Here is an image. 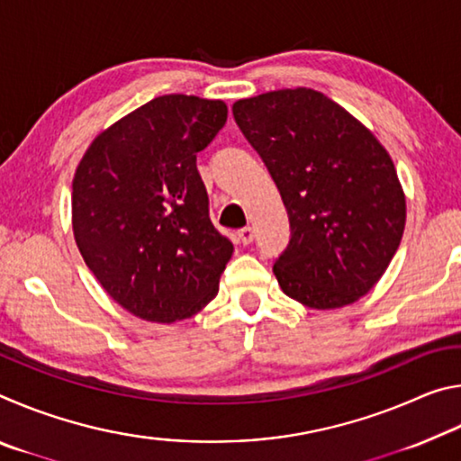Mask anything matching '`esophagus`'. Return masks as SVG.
<instances>
[{"label": "esophagus", "mask_w": 461, "mask_h": 461, "mask_svg": "<svg viewBox=\"0 0 461 461\" xmlns=\"http://www.w3.org/2000/svg\"><path fill=\"white\" fill-rule=\"evenodd\" d=\"M238 240H240V244H244V246H248V244H252L254 241V230L252 228H241L240 231H238Z\"/></svg>", "instance_id": "esophagus-1"}]
</instances>
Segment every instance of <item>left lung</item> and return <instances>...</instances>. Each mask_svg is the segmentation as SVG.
<instances>
[{"mask_svg": "<svg viewBox=\"0 0 461 461\" xmlns=\"http://www.w3.org/2000/svg\"><path fill=\"white\" fill-rule=\"evenodd\" d=\"M231 112L288 213L291 238L272 267L280 288L311 309L360 299L384 275L407 217L388 152L313 89L240 99Z\"/></svg>", "mask_w": 461, "mask_h": 461, "instance_id": "1", "label": "left lung"}]
</instances>
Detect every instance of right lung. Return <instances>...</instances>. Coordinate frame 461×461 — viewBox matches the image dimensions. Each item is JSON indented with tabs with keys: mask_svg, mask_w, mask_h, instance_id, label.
Wrapping results in <instances>:
<instances>
[{
	"mask_svg": "<svg viewBox=\"0 0 461 461\" xmlns=\"http://www.w3.org/2000/svg\"><path fill=\"white\" fill-rule=\"evenodd\" d=\"M223 101L162 95L113 123L73 181V231L113 301L173 323L215 299L233 254L209 217L197 152L225 126Z\"/></svg>",
	"mask_w": 461,
	"mask_h": 461,
	"instance_id": "obj_1",
	"label": "right lung"
}]
</instances>
